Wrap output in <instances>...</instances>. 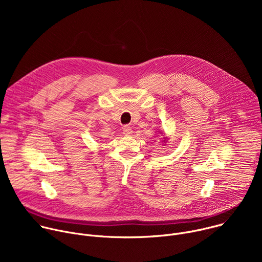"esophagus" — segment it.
Listing matches in <instances>:
<instances>
[{
    "label": "esophagus",
    "instance_id": "esophagus-1",
    "mask_svg": "<svg viewBox=\"0 0 262 262\" xmlns=\"http://www.w3.org/2000/svg\"><path fill=\"white\" fill-rule=\"evenodd\" d=\"M123 134L125 136H130L133 134V128L129 125H124L123 126Z\"/></svg>",
    "mask_w": 262,
    "mask_h": 262
}]
</instances>
